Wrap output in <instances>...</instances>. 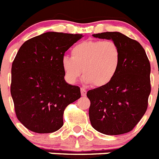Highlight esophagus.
<instances>
[{"instance_id": "34e87169", "label": "esophagus", "mask_w": 159, "mask_h": 159, "mask_svg": "<svg viewBox=\"0 0 159 159\" xmlns=\"http://www.w3.org/2000/svg\"><path fill=\"white\" fill-rule=\"evenodd\" d=\"M80 92H81V95H82V96H86L87 91L85 90V88H80Z\"/></svg>"}]
</instances>
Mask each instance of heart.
Listing matches in <instances>:
<instances>
[{
  "mask_svg": "<svg viewBox=\"0 0 159 159\" xmlns=\"http://www.w3.org/2000/svg\"><path fill=\"white\" fill-rule=\"evenodd\" d=\"M71 55L61 61L64 78L71 84L76 82L83 71L85 84L106 86L116 77L121 63L120 49L111 40L81 42L72 48Z\"/></svg>",
  "mask_w": 159,
  "mask_h": 159,
  "instance_id": "1",
  "label": "heart"
}]
</instances>
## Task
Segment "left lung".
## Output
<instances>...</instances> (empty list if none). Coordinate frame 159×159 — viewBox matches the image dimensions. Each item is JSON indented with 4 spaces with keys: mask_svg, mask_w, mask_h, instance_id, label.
I'll return each instance as SVG.
<instances>
[{
    "mask_svg": "<svg viewBox=\"0 0 159 159\" xmlns=\"http://www.w3.org/2000/svg\"><path fill=\"white\" fill-rule=\"evenodd\" d=\"M92 36L116 42L121 52V63L110 84L87 93L91 101V124L102 134H125L135 127L147 109L151 64L141 44L121 32H107Z\"/></svg>",
    "mask_w": 159,
    "mask_h": 159,
    "instance_id": "1",
    "label": "left lung"
}]
</instances>
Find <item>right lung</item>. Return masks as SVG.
<instances>
[{
  "label": "right lung",
  "mask_w": 159,
  "mask_h": 159,
  "mask_svg": "<svg viewBox=\"0 0 159 159\" xmlns=\"http://www.w3.org/2000/svg\"><path fill=\"white\" fill-rule=\"evenodd\" d=\"M82 34L48 32L21 45L12 64L11 95L16 117L36 133H52L64 124L66 107L80 98V88L64 80V53Z\"/></svg>",
  "instance_id": "add662e5"
}]
</instances>
